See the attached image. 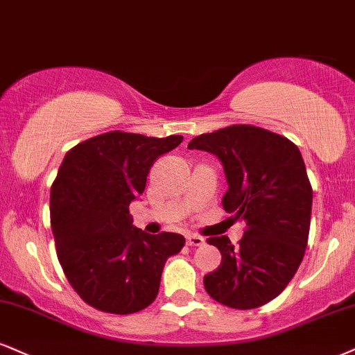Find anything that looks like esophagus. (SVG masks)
I'll use <instances>...</instances> for the list:
<instances>
[{
    "label": "esophagus",
    "instance_id": "obj_1",
    "mask_svg": "<svg viewBox=\"0 0 355 355\" xmlns=\"http://www.w3.org/2000/svg\"><path fill=\"white\" fill-rule=\"evenodd\" d=\"M205 240L200 237V235H196V234H191L187 235V243L191 245V247H200V245H204Z\"/></svg>",
    "mask_w": 355,
    "mask_h": 355
}]
</instances>
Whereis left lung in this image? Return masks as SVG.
Masks as SVG:
<instances>
[{"mask_svg":"<svg viewBox=\"0 0 355 355\" xmlns=\"http://www.w3.org/2000/svg\"><path fill=\"white\" fill-rule=\"evenodd\" d=\"M187 148L218 157L229 184L222 205L247 224L237 247L227 235L207 239L222 261L204 277L205 291L229 308L263 306L291 282L308 245L313 189L303 156L288 138L252 125L204 133Z\"/></svg>","mask_w":355,"mask_h":355,"instance_id":"left-lung-1","label":"left lung"}]
</instances>
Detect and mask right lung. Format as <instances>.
Returning <instances> with one entry per match:
<instances>
[{"instance_id":"add662e5","label":"right lung","mask_w":355,"mask_h":355,"mask_svg":"<svg viewBox=\"0 0 355 355\" xmlns=\"http://www.w3.org/2000/svg\"><path fill=\"white\" fill-rule=\"evenodd\" d=\"M181 141V135L110 131L65 155L51 187V227L59 263L87 304L131 314L156 300L166 260L186 239L137 229L130 204L143 194L156 157Z\"/></svg>"}]
</instances>
